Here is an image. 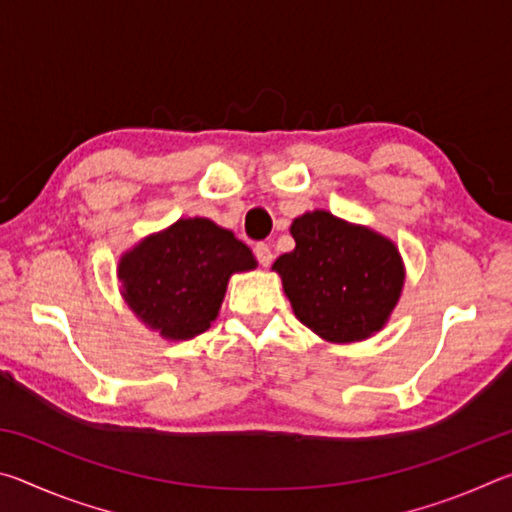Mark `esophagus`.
Here are the masks:
<instances>
[{
	"label": "esophagus",
	"mask_w": 512,
	"mask_h": 512,
	"mask_svg": "<svg viewBox=\"0 0 512 512\" xmlns=\"http://www.w3.org/2000/svg\"><path fill=\"white\" fill-rule=\"evenodd\" d=\"M255 257L262 266H268L273 262V253H271V248H268V244H257L255 246Z\"/></svg>",
	"instance_id": "esophagus-1"
}]
</instances>
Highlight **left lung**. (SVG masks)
I'll list each match as a JSON object with an SVG mask.
<instances>
[{
    "label": "left lung",
    "instance_id": "8db88e82",
    "mask_svg": "<svg viewBox=\"0 0 512 512\" xmlns=\"http://www.w3.org/2000/svg\"><path fill=\"white\" fill-rule=\"evenodd\" d=\"M296 248L273 271L302 325L327 343H357L386 327L400 302L406 268L393 239L327 210L291 223Z\"/></svg>",
    "mask_w": 512,
    "mask_h": 512
}]
</instances>
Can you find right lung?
<instances>
[{
    "label": "right lung",
    "instance_id": "add662e5",
    "mask_svg": "<svg viewBox=\"0 0 512 512\" xmlns=\"http://www.w3.org/2000/svg\"><path fill=\"white\" fill-rule=\"evenodd\" d=\"M257 268L244 241L205 216L178 219L128 248L119 293L135 318L167 341H189L219 316L235 273Z\"/></svg>",
    "mask_w": 512,
    "mask_h": 512
}]
</instances>
